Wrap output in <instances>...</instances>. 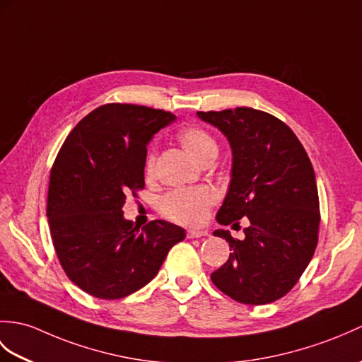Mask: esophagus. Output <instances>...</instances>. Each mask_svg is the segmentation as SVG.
Segmentation results:
<instances>
[{
  "instance_id": "34e87169",
  "label": "esophagus",
  "mask_w": 362,
  "mask_h": 362,
  "mask_svg": "<svg viewBox=\"0 0 362 362\" xmlns=\"http://www.w3.org/2000/svg\"><path fill=\"white\" fill-rule=\"evenodd\" d=\"M205 236H208V233L202 231V230H188L187 231L188 239H199V238H205Z\"/></svg>"
}]
</instances>
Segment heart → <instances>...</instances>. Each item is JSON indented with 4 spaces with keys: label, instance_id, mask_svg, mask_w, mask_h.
Wrapping results in <instances>:
<instances>
[{
    "label": "heart",
    "instance_id": "b5f03b06",
    "mask_svg": "<svg viewBox=\"0 0 362 362\" xmlns=\"http://www.w3.org/2000/svg\"><path fill=\"white\" fill-rule=\"evenodd\" d=\"M177 140L182 148L200 165L209 158L217 156V143L205 129L199 126H187L183 128ZM156 173V153L151 151L146 156L145 174L146 177H153ZM217 202V194L206 187L175 189L168 192L160 200V213L166 219L183 225H199L206 219V214Z\"/></svg>",
    "mask_w": 362,
    "mask_h": 362
}]
</instances>
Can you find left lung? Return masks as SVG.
Returning <instances> with one entry per match:
<instances>
[{
  "label": "left lung",
  "instance_id": "left-lung-1",
  "mask_svg": "<svg viewBox=\"0 0 362 362\" xmlns=\"http://www.w3.org/2000/svg\"><path fill=\"white\" fill-rule=\"evenodd\" d=\"M230 143L231 180L216 221L238 225L213 234L230 243V259L211 274L226 296L248 305L279 299L295 287L317 245L319 199L312 162L287 124L253 107L197 112Z\"/></svg>",
  "mask_w": 362,
  "mask_h": 362
}]
</instances>
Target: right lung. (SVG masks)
<instances>
[{
  "label": "right lung",
  "instance_id": "add662e5",
  "mask_svg": "<svg viewBox=\"0 0 362 362\" xmlns=\"http://www.w3.org/2000/svg\"><path fill=\"white\" fill-rule=\"evenodd\" d=\"M175 115L137 105H103L64 140L50 171L47 219L67 277L98 299H120L160 270L182 226L123 216L126 194L145 187L146 146Z\"/></svg>",
  "mask_w": 362,
  "mask_h": 362
}]
</instances>
